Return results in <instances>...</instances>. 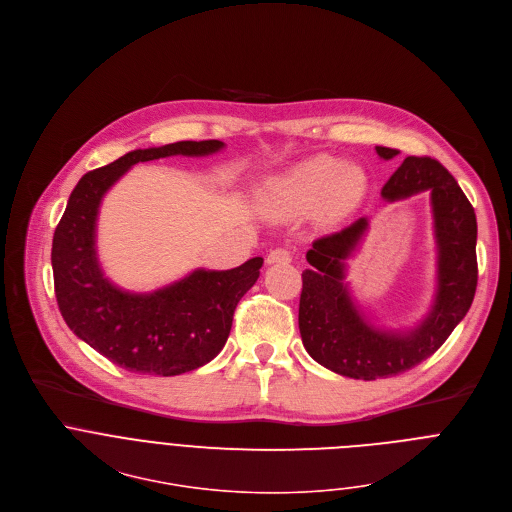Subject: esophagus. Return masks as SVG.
I'll list each match as a JSON object with an SVG mask.
<instances>
[{
	"label": "esophagus",
	"instance_id": "34e87169",
	"mask_svg": "<svg viewBox=\"0 0 512 512\" xmlns=\"http://www.w3.org/2000/svg\"><path fill=\"white\" fill-rule=\"evenodd\" d=\"M269 265H285L291 261V253L283 247H275L267 253V259H265Z\"/></svg>",
	"mask_w": 512,
	"mask_h": 512
}]
</instances>
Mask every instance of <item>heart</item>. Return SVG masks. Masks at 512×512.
<instances>
[{
  "label": "heart",
  "mask_w": 512,
  "mask_h": 512,
  "mask_svg": "<svg viewBox=\"0 0 512 512\" xmlns=\"http://www.w3.org/2000/svg\"><path fill=\"white\" fill-rule=\"evenodd\" d=\"M366 189V177L354 164L335 156H313L289 173L271 181L265 189L267 205L281 215H295L323 205L331 215L354 207Z\"/></svg>",
  "instance_id": "1"
}]
</instances>
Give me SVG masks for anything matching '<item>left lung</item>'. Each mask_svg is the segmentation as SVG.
<instances>
[{
  "label": "left lung",
  "instance_id": "8db88e82",
  "mask_svg": "<svg viewBox=\"0 0 512 512\" xmlns=\"http://www.w3.org/2000/svg\"><path fill=\"white\" fill-rule=\"evenodd\" d=\"M382 158L396 148L376 146ZM430 191L438 245V289L428 317L408 333L372 327L354 305L344 281V261L368 229L362 217L339 233L313 241L299 297V333L307 354L323 368L354 380L398 376L428 360L472 305L476 265V215L448 170L430 156H408L382 189L386 201Z\"/></svg>",
  "mask_w": 512,
  "mask_h": 512
}]
</instances>
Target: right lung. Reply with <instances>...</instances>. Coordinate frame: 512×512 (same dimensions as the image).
<instances>
[{"label": "right lung", "instance_id": "right-lung-1", "mask_svg": "<svg viewBox=\"0 0 512 512\" xmlns=\"http://www.w3.org/2000/svg\"><path fill=\"white\" fill-rule=\"evenodd\" d=\"M221 140H181L132 150L86 173L68 199L52 243L54 289L68 327L112 364L148 376H179L209 364L225 346L233 313L255 285L261 257L229 271L197 269L152 293L112 285L96 257V217L104 193L136 162L173 154L205 156Z\"/></svg>", "mask_w": 512, "mask_h": 512}]
</instances>
